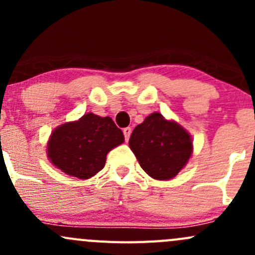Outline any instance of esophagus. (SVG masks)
Masks as SVG:
<instances>
[{
	"label": "esophagus",
	"mask_w": 255,
	"mask_h": 255,
	"mask_svg": "<svg viewBox=\"0 0 255 255\" xmlns=\"http://www.w3.org/2000/svg\"><path fill=\"white\" fill-rule=\"evenodd\" d=\"M130 133H132V128H130V127H126V128H123V134H125V139H126V142H128V139H129Z\"/></svg>",
	"instance_id": "34e87169"
}]
</instances>
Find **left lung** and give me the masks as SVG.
<instances>
[{
    "mask_svg": "<svg viewBox=\"0 0 255 255\" xmlns=\"http://www.w3.org/2000/svg\"><path fill=\"white\" fill-rule=\"evenodd\" d=\"M129 146L149 176L168 180L186 165L192 140L181 126L155 112L133 129Z\"/></svg>",
    "mask_w": 255,
    "mask_h": 255,
    "instance_id": "obj_1",
    "label": "left lung"
}]
</instances>
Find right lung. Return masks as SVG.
Segmentation results:
<instances>
[{"instance_id": "1", "label": "right lung", "mask_w": 255, "mask_h": 255, "mask_svg": "<svg viewBox=\"0 0 255 255\" xmlns=\"http://www.w3.org/2000/svg\"><path fill=\"white\" fill-rule=\"evenodd\" d=\"M123 142L122 130L112 118L90 112L51 133L48 156L61 171L85 180L99 173L106 163L107 153Z\"/></svg>"}]
</instances>
